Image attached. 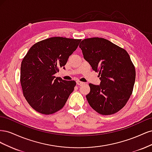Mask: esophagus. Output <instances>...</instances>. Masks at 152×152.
<instances>
[{"mask_svg": "<svg viewBox=\"0 0 152 152\" xmlns=\"http://www.w3.org/2000/svg\"><path fill=\"white\" fill-rule=\"evenodd\" d=\"M84 83V82H81V81H79V80H77V84L78 85V86H82V85H83Z\"/></svg>", "mask_w": 152, "mask_h": 152, "instance_id": "esophagus-1", "label": "esophagus"}]
</instances>
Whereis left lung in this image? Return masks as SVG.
Instances as JSON below:
<instances>
[{
    "label": "left lung",
    "mask_w": 152,
    "mask_h": 152,
    "mask_svg": "<svg viewBox=\"0 0 152 152\" xmlns=\"http://www.w3.org/2000/svg\"><path fill=\"white\" fill-rule=\"evenodd\" d=\"M79 48L101 80L99 86L89 84L90 92L86 98L89 105L103 115L118 112L129 99L135 82V67L129 55L103 38L85 39Z\"/></svg>",
    "instance_id": "1"
}]
</instances>
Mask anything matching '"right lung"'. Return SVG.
Masks as SVG:
<instances>
[{"label": "right lung", "instance_id": "obj_1", "mask_svg": "<svg viewBox=\"0 0 152 152\" xmlns=\"http://www.w3.org/2000/svg\"><path fill=\"white\" fill-rule=\"evenodd\" d=\"M81 39L54 37L35 43L21 65L20 83L27 102L35 111L54 113L65 106L76 82L54 74L66 65Z\"/></svg>", "mask_w": 152, "mask_h": 152}]
</instances>
